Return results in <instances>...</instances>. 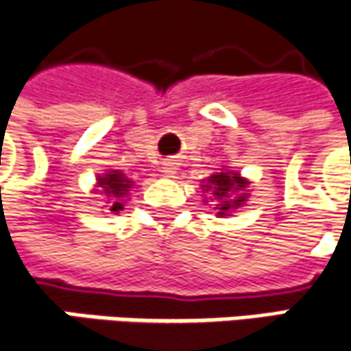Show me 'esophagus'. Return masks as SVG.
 Returning a JSON list of instances; mask_svg holds the SVG:
<instances>
[{
	"label": "esophagus",
	"instance_id": "1",
	"mask_svg": "<svg viewBox=\"0 0 351 351\" xmlns=\"http://www.w3.org/2000/svg\"><path fill=\"white\" fill-rule=\"evenodd\" d=\"M176 169H178V166H176V162H173V160L164 162V169H162V171H164L166 176H173V173H176Z\"/></svg>",
	"mask_w": 351,
	"mask_h": 351
}]
</instances>
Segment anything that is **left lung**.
Returning a JSON list of instances; mask_svg holds the SVG:
<instances>
[{
    "label": "left lung",
    "instance_id": "left-lung-1",
    "mask_svg": "<svg viewBox=\"0 0 351 351\" xmlns=\"http://www.w3.org/2000/svg\"><path fill=\"white\" fill-rule=\"evenodd\" d=\"M248 180H244L238 171L234 169H221L217 173H213L210 178L205 180L203 191L207 193L210 191V195L215 197V201L219 203V217H226L238 207H242L248 199Z\"/></svg>",
    "mask_w": 351,
    "mask_h": 351
}]
</instances>
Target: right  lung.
I'll return each instance as SVG.
<instances>
[{
    "label": "right lung",
    "mask_w": 351,
    "mask_h": 351,
    "mask_svg": "<svg viewBox=\"0 0 351 351\" xmlns=\"http://www.w3.org/2000/svg\"><path fill=\"white\" fill-rule=\"evenodd\" d=\"M97 187H101L103 195L107 197L111 201L109 205V210L111 213H119L125 207V197H128V191L132 189V182L128 180L127 176L119 169H111L103 176H97ZM99 191V189H97Z\"/></svg>",
    "instance_id": "add662e5"
}]
</instances>
